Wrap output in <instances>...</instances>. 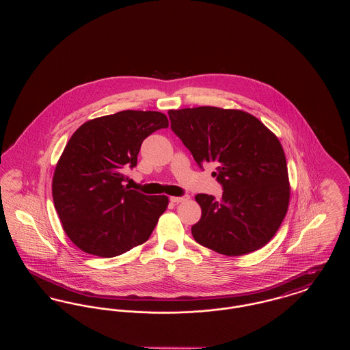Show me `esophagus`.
Returning a JSON list of instances; mask_svg holds the SVG:
<instances>
[{"mask_svg":"<svg viewBox=\"0 0 350 350\" xmlns=\"http://www.w3.org/2000/svg\"><path fill=\"white\" fill-rule=\"evenodd\" d=\"M189 200V196H181V197H170V202L173 203H181L185 200Z\"/></svg>","mask_w":350,"mask_h":350,"instance_id":"1","label":"esophagus"}]
</instances>
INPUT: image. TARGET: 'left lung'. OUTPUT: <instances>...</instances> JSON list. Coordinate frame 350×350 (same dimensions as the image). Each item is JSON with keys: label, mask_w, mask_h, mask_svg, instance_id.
Segmentation results:
<instances>
[{"label": "left lung", "mask_w": 350, "mask_h": 350, "mask_svg": "<svg viewBox=\"0 0 350 350\" xmlns=\"http://www.w3.org/2000/svg\"><path fill=\"white\" fill-rule=\"evenodd\" d=\"M170 129L200 169L213 163L221 200L197 194L200 245L227 256L262 248L278 231L290 200L287 164L275 135L248 113L211 106L169 110Z\"/></svg>", "instance_id": "obj_1"}]
</instances>
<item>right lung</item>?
I'll return each mask as SVG.
<instances>
[{"label":"right lung","mask_w":350,"mask_h":350,"mask_svg":"<svg viewBox=\"0 0 350 350\" xmlns=\"http://www.w3.org/2000/svg\"><path fill=\"white\" fill-rule=\"evenodd\" d=\"M167 124L163 113L124 110L89 120L72 135L55 169L52 197L80 250L116 257L150 239L167 197L124 186V170L136 167L143 140Z\"/></svg>","instance_id":"right-lung-1"}]
</instances>
